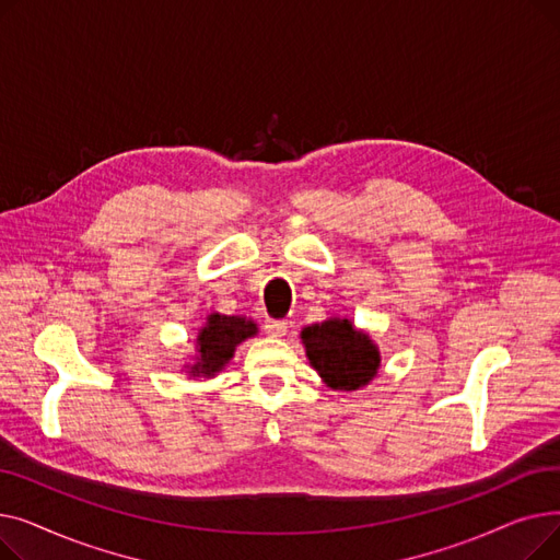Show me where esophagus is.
<instances>
[{"mask_svg":"<svg viewBox=\"0 0 560 560\" xmlns=\"http://www.w3.org/2000/svg\"><path fill=\"white\" fill-rule=\"evenodd\" d=\"M262 329H265V334L272 336V338H281V336H285V331H288V322L268 317V319L262 322Z\"/></svg>","mask_w":560,"mask_h":560,"instance_id":"obj_1","label":"esophagus"}]
</instances>
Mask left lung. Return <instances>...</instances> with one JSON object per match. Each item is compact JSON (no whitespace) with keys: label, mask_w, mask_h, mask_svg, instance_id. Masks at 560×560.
Masks as SVG:
<instances>
[{"label":"left lung","mask_w":560,"mask_h":560,"mask_svg":"<svg viewBox=\"0 0 560 560\" xmlns=\"http://www.w3.org/2000/svg\"><path fill=\"white\" fill-rule=\"evenodd\" d=\"M311 365L336 390H357L374 378L378 351L349 319H327L302 331Z\"/></svg>","instance_id":"1"}]
</instances>
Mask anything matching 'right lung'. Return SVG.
Instances as JSON below:
<instances>
[{
  "instance_id": "add662e5",
  "label": "right lung",
  "mask_w": 560,
  "mask_h": 560,
  "mask_svg": "<svg viewBox=\"0 0 560 560\" xmlns=\"http://www.w3.org/2000/svg\"><path fill=\"white\" fill-rule=\"evenodd\" d=\"M256 334V325L247 317L238 315H209V322L201 329L199 342V359L192 365V374H215L224 368V363L233 357V349L245 338Z\"/></svg>"
}]
</instances>
